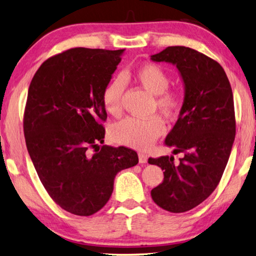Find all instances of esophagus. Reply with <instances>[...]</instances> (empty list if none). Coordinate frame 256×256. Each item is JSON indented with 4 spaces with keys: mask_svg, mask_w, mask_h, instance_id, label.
<instances>
[{
    "mask_svg": "<svg viewBox=\"0 0 256 256\" xmlns=\"http://www.w3.org/2000/svg\"><path fill=\"white\" fill-rule=\"evenodd\" d=\"M138 157H139V164H146L148 160L147 155H144V154H142V152H139Z\"/></svg>",
    "mask_w": 256,
    "mask_h": 256,
    "instance_id": "34e87169",
    "label": "esophagus"
}]
</instances>
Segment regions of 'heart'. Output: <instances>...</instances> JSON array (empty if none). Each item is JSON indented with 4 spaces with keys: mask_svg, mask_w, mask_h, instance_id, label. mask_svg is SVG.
Wrapping results in <instances>:
<instances>
[{
    "mask_svg": "<svg viewBox=\"0 0 256 256\" xmlns=\"http://www.w3.org/2000/svg\"><path fill=\"white\" fill-rule=\"evenodd\" d=\"M134 79L148 92L156 96V106L166 117H174L180 108V96L175 91L166 90L170 78L160 66L146 64L134 71ZM124 81L116 78L104 86L102 91V104L109 114L118 116L122 112V96L124 94ZM165 130L164 122L158 116L149 119L124 118L116 122L110 129L114 142L130 148L147 150Z\"/></svg>",
    "mask_w": 256,
    "mask_h": 256,
    "instance_id": "obj_1",
    "label": "heart"
}]
</instances>
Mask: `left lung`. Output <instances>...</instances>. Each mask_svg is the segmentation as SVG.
Segmentation results:
<instances>
[{"mask_svg":"<svg viewBox=\"0 0 256 256\" xmlns=\"http://www.w3.org/2000/svg\"><path fill=\"white\" fill-rule=\"evenodd\" d=\"M176 66L184 84V102L165 144L174 156L149 158L164 170L152 190L155 203L170 213H184L204 202L218 187L235 138L233 92L224 69L215 60L186 46H168L150 56Z\"/></svg>","mask_w":256,"mask_h":256,"instance_id":"obj_1","label":"left lung"}]
</instances>
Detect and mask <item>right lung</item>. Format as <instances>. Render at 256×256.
I'll return each mask as SVG.
<instances>
[{
    "mask_svg": "<svg viewBox=\"0 0 256 256\" xmlns=\"http://www.w3.org/2000/svg\"><path fill=\"white\" fill-rule=\"evenodd\" d=\"M124 51L66 50L43 62L28 86V155L48 194L71 214L97 213L112 194L116 175L138 164L132 149L99 146L107 119L102 91Z\"/></svg>",
    "mask_w": 256,
    "mask_h": 256,
    "instance_id": "right-lung-1",
    "label": "right lung"
}]
</instances>
